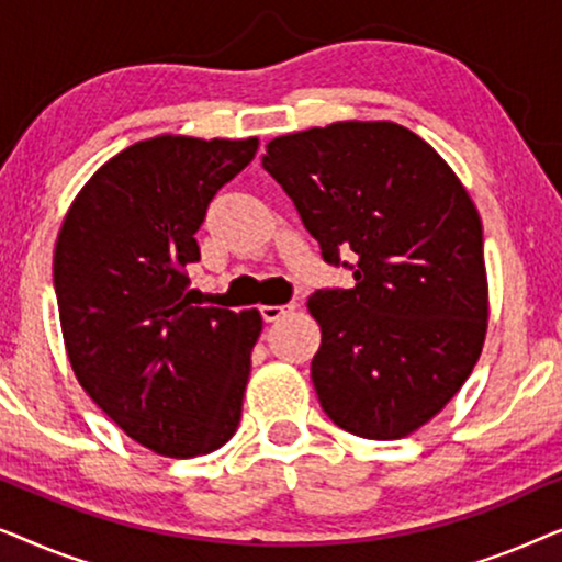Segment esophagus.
<instances>
[{"label":"esophagus","mask_w":562,"mask_h":562,"mask_svg":"<svg viewBox=\"0 0 562 562\" xmlns=\"http://www.w3.org/2000/svg\"><path fill=\"white\" fill-rule=\"evenodd\" d=\"M291 310H294V304H276V306H271V304H266V306H260V314H263V319L266 322H276V319H281L283 314H289Z\"/></svg>","instance_id":"esophagus-1"}]
</instances>
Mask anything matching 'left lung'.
<instances>
[{"label": "left lung", "mask_w": 562, "mask_h": 562, "mask_svg": "<svg viewBox=\"0 0 562 562\" xmlns=\"http://www.w3.org/2000/svg\"><path fill=\"white\" fill-rule=\"evenodd\" d=\"M281 183L329 266L352 289H319L310 312L319 404L337 427L398 440L458 394L483 350L488 281L479 210L432 145L396 122H333L273 137Z\"/></svg>", "instance_id": "obj_1"}]
</instances>
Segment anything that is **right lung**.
<instances>
[{
  "label": "right lung",
  "mask_w": 562,
  "mask_h": 562,
  "mask_svg": "<svg viewBox=\"0 0 562 562\" xmlns=\"http://www.w3.org/2000/svg\"><path fill=\"white\" fill-rule=\"evenodd\" d=\"M258 150L158 135L106 160L68 206L53 256L68 360L99 409L158 456L235 435L263 319L189 302L187 266L214 194Z\"/></svg>",
  "instance_id": "1"
}]
</instances>
